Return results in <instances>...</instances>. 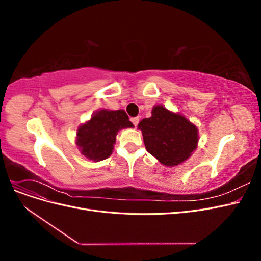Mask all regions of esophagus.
Listing matches in <instances>:
<instances>
[{"label":"esophagus","instance_id":"34e87169","mask_svg":"<svg viewBox=\"0 0 261 261\" xmlns=\"http://www.w3.org/2000/svg\"><path fill=\"white\" fill-rule=\"evenodd\" d=\"M130 122L134 124V126H137L139 123V117L135 116V117H130Z\"/></svg>","mask_w":261,"mask_h":261}]
</instances>
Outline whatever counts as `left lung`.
Instances as JSON below:
<instances>
[{
	"mask_svg": "<svg viewBox=\"0 0 261 261\" xmlns=\"http://www.w3.org/2000/svg\"><path fill=\"white\" fill-rule=\"evenodd\" d=\"M151 114L138 124L147 151L168 167L188 159L198 143L196 126L162 106L154 107Z\"/></svg>",
	"mask_w": 261,
	"mask_h": 261,
	"instance_id": "1",
	"label": "left lung"
}]
</instances>
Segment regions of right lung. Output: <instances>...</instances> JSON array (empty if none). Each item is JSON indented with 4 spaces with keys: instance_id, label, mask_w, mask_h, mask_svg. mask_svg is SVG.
Masks as SVG:
<instances>
[{
    "instance_id": "obj_1",
    "label": "right lung",
    "mask_w": 261,
    "mask_h": 261,
    "mask_svg": "<svg viewBox=\"0 0 261 261\" xmlns=\"http://www.w3.org/2000/svg\"><path fill=\"white\" fill-rule=\"evenodd\" d=\"M133 126L123 110H101L90 118L89 122L78 128L77 146L88 159L105 160L112 153L117 132Z\"/></svg>"
}]
</instances>
